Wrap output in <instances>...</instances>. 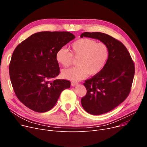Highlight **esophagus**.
<instances>
[{
    "label": "esophagus",
    "mask_w": 147,
    "mask_h": 147,
    "mask_svg": "<svg viewBox=\"0 0 147 147\" xmlns=\"http://www.w3.org/2000/svg\"><path fill=\"white\" fill-rule=\"evenodd\" d=\"M78 84V83H76V82H71V84L72 86H75L77 85V84Z\"/></svg>",
    "instance_id": "34e87169"
}]
</instances>
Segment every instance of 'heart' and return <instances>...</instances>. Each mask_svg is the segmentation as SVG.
<instances>
[{"label": "heart", "instance_id": "1", "mask_svg": "<svg viewBox=\"0 0 147 147\" xmlns=\"http://www.w3.org/2000/svg\"><path fill=\"white\" fill-rule=\"evenodd\" d=\"M71 52L61 48L55 54L57 61L62 66H70L74 58L78 59V66L65 69L62 73L63 78L71 80L79 81L89 76H94L101 71L109 57V49L104 43L88 38H80L71 45Z\"/></svg>", "mask_w": 147, "mask_h": 147}]
</instances>
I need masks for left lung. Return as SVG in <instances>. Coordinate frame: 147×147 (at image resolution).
<instances>
[{
    "label": "left lung",
    "instance_id": "8db88e82",
    "mask_svg": "<svg viewBox=\"0 0 147 147\" xmlns=\"http://www.w3.org/2000/svg\"><path fill=\"white\" fill-rule=\"evenodd\" d=\"M81 37L99 40L109 49V57L101 71L85 80L87 92L81 99L84 110L100 115L113 110L128 96L135 74V65L125 46L111 36L84 32Z\"/></svg>",
    "mask_w": 147,
    "mask_h": 147
}]
</instances>
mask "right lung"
<instances>
[{"mask_svg": "<svg viewBox=\"0 0 147 147\" xmlns=\"http://www.w3.org/2000/svg\"><path fill=\"white\" fill-rule=\"evenodd\" d=\"M75 38L68 32L34 33L15 49L9 67L15 94L28 109L38 113L51 110L70 82L55 79L59 67L57 51Z\"/></svg>", "mask_w": 147, "mask_h": 147, "instance_id": "1", "label": "right lung"}]
</instances>
